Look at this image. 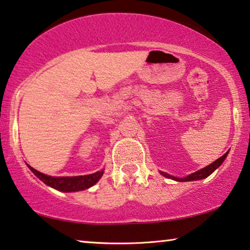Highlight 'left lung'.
Segmentation results:
<instances>
[{"label":"left lung","mask_w":250,"mask_h":250,"mask_svg":"<svg viewBox=\"0 0 250 250\" xmlns=\"http://www.w3.org/2000/svg\"><path fill=\"white\" fill-rule=\"evenodd\" d=\"M229 151H227L225 155L221 156L220 158L217 159V161H214L212 164H210V165L204 167V168L197 170V172L195 173H192L189 174L188 176L186 177H183V178H178V177H175V176H172V175L167 174V173H164V172H161V174L163 175V176H165L167 178H170V180H174V181H177V182H188V181H197V180H202V178H206L208 177V175H211L212 173L214 172L215 169L218 168L219 166L221 165V164L223 163V161H225L227 155H228Z\"/></svg>","instance_id":"8db88e82"}]
</instances>
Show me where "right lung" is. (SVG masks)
Returning <instances> with one entry per match:
<instances>
[{
	"label": "right lung",
	"mask_w": 250,
	"mask_h": 250,
	"mask_svg": "<svg viewBox=\"0 0 250 250\" xmlns=\"http://www.w3.org/2000/svg\"><path fill=\"white\" fill-rule=\"evenodd\" d=\"M29 169L39 178L40 181H42L44 184L50 186L57 191L62 192H77V191H83L91 186L98 183L100 178L103 175V169L99 170L94 174L89 175H82V176H66V177H54V176H48L46 174H42L38 172V170L33 168V167L29 166Z\"/></svg>",
	"instance_id": "obj_1"
}]
</instances>
